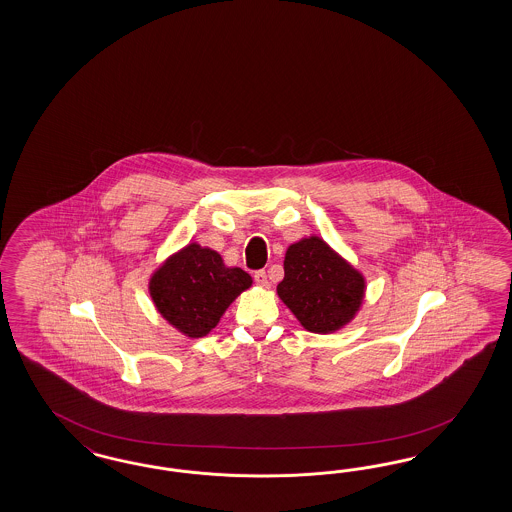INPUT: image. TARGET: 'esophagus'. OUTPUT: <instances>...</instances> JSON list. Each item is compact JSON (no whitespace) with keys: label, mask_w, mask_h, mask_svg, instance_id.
<instances>
[{"label":"esophagus","mask_w":512,"mask_h":512,"mask_svg":"<svg viewBox=\"0 0 512 512\" xmlns=\"http://www.w3.org/2000/svg\"><path fill=\"white\" fill-rule=\"evenodd\" d=\"M255 283L259 285V287H268L270 283H268V276H266V272L264 270H259V272H255Z\"/></svg>","instance_id":"esophagus-1"}]
</instances>
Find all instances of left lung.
<instances>
[{"label":"left lung","instance_id":"left-lung-1","mask_svg":"<svg viewBox=\"0 0 512 512\" xmlns=\"http://www.w3.org/2000/svg\"><path fill=\"white\" fill-rule=\"evenodd\" d=\"M283 270L278 296L310 332H336L362 308L366 278L315 234L287 248Z\"/></svg>","mask_w":512,"mask_h":512}]
</instances>
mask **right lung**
Segmentation results:
<instances>
[{"mask_svg":"<svg viewBox=\"0 0 512 512\" xmlns=\"http://www.w3.org/2000/svg\"><path fill=\"white\" fill-rule=\"evenodd\" d=\"M253 279L221 255L191 242L159 264L148 291L157 313L178 332L197 340L216 328L223 313Z\"/></svg>","mask_w":512,"mask_h":512,"instance_id":"add662e5","label":"right lung"}]
</instances>
